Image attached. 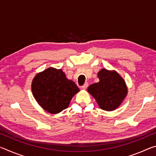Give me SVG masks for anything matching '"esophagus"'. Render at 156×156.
I'll return each instance as SVG.
<instances>
[{
    "mask_svg": "<svg viewBox=\"0 0 156 156\" xmlns=\"http://www.w3.org/2000/svg\"><path fill=\"white\" fill-rule=\"evenodd\" d=\"M88 85H89V84L87 83H84L83 86H82V89H86L88 87Z\"/></svg>",
    "mask_w": 156,
    "mask_h": 156,
    "instance_id": "obj_1",
    "label": "esophagus"
}]
</instances>
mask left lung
Masks as SVG:
<instances>
[{
    "mask_svg": "<svg viewBox=\"0 0 156 156\" xmlns=\"http://www.w3.org/2000/svg\"><path fill=\"white\" fill-rule=\"evenodd\" d=\"M98 83L91 84L87 91L98 104L100 109L107 112L120 106L127 94L125 81L115 71L102 69L98 73Z\"/></svg>",
    "mask_w": 156,
    "mask_h": 156,
    "instance_id": "obj_1",
    "label": "left lung"
}]
</instances>
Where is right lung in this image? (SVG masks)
Masks as SVG:
<instances>
[{
	"instance_id": "obj_1",
	"label": "right lung",
	"mask_w": 156,
	"mask_h": 156,
	"mask_svg": "<svg viewBox=\"0 0 156 156\" xmlns=\"http://www.w3.org/2000/svg\"><path fill=\"white\" fill-rule=\"evenodd\" d=\"M31 91L39 105L47 112L55 114L67 109L80 89L72 80L66 78L62 69L49 67L34 77Z\"/></svg>"
}]
</instances>
